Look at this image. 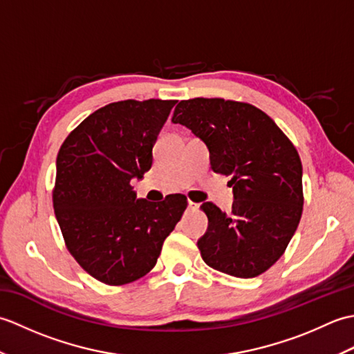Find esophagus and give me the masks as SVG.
Wrapping results in <instances>:
<instances>
[{"instance_id":"obj_1","label":"esophagus","mask_w":354,"mask_h":354,"mask_svg":"<svg viewBox=\"0 0 354 354\" xmlns=\"http://www.w3.org/2000/svg\"><path fill=\"white\" fill-rule=\"evenodd\" d=\"M187 204H189V209H198V207H199L196 202H193L190 199H189V202H187Z\"/></svg>"}]
</instances>
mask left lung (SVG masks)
Returning <instances> with one entry per match:
<instances>
[{"label": "left lung", "mask_w": 354, "mask_h": 354, "mask_svg": "<svg viewBox=\"0 0 354 354\" xmlns=\"http://www.w3.org/2000/svg\"><path fill=\"white\" fill-rule=\"evenodd\" d=\"M171 122L204 141L212 170L231 178L230 214L213 202L201 205L208 217V230L198 240L202 260L239 278L266 272L301 219L303 165L295 146L272 118L245 102L181 100Z\"/></svg>", "instance_id": "left-lung-1"}]
</instances>
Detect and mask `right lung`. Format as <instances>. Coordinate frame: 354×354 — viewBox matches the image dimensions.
<instances>
[{"instance_id": "right-lung-1", "label": "right lung", "mask_w": 354, "mask_h": 354, "mask_svg": "<svg viewBox=\"0 0 354 354\" xmlns=\"http://www.w3.org/2000/svg\"><path fill=\"white\" fill-rule=\"evenodd\" d=\"M178 100H122L88 115L59 149L53 207L66 250L104 284L153 269L187 208L184 194L137 199L132 178L152 167V147Z\"/></svg>"}]
</instances>
